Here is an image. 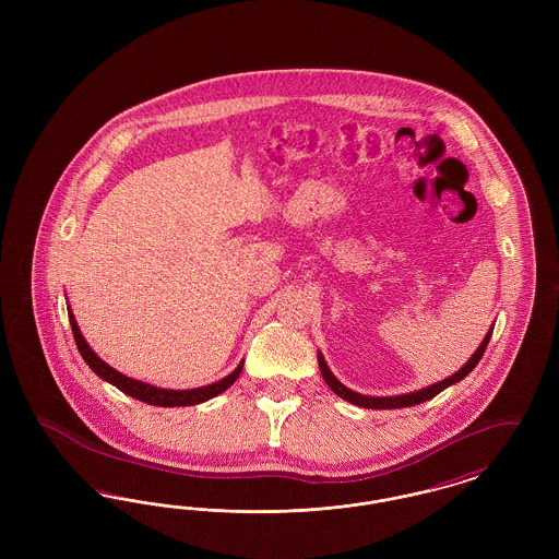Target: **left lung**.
I'll list each match as a JSON object with an SVG mask.
<instances>
[{"label": "left lung", "mask_w": 559, "mask_h": 559, "mask_svg": "<svg viewBox=\"0 0 559 559\" xmlns=\"http://www.w3.org/2000/svg\"><path fill=\"white\" fill-rule=\"evenodd\" d=\"M490 335H492V331H488V335H486L484 342L479 344L478 352L467 360V365H465L461 371L454 372L449 379H444V381H440V383H433V385L424 388V390H419V392H413V394H402V396H392V399H372V396L356 394V392L347 390L346 385H342V383L335 379V374L329 371V367H326L322 354H319L320 372H322L326 385H329L340 399L347 400V402H352V404H358V406H362V408H402V406H413V404H421V402H426V400L438 396L444 388H449L452 383L461 381L463 377H467L469 372L474 371L476 365L479 362V358L484 356V349H486L488 342H490Z\"/></svg>", "instance_id": "left-lung-1"}]
</instances>
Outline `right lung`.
<instances>
[{"instance_id":"1","label":"right lung","mask_w":559,"mask_h":559,"mask_svg":"<svg viewBox=\"0 0 559 559\" xmlns=\"http://www.w3.org/2000/svg\"><path fill=\"white\" fill-rule=\"evenodd\" d=\"M69 322H71V329H73V337H75L78 349H80L83 360L87 362V367L96 372L98 377H103L108 383H112L117 390H121L123 394L140 400V402H146V404H155V406H192V404L205 402V400L222 394L224 390H228L239 379L240 371H242V362H240L239 367L230 372L228 377H224L222 381H215L212 385L197 388V390H160V388H155V385H148V383L130 379V377L115 371L112 367H108L107 362L100 360L92 352V347L85 344L73 312H69Z\"/></svg>"}]
</instances>
